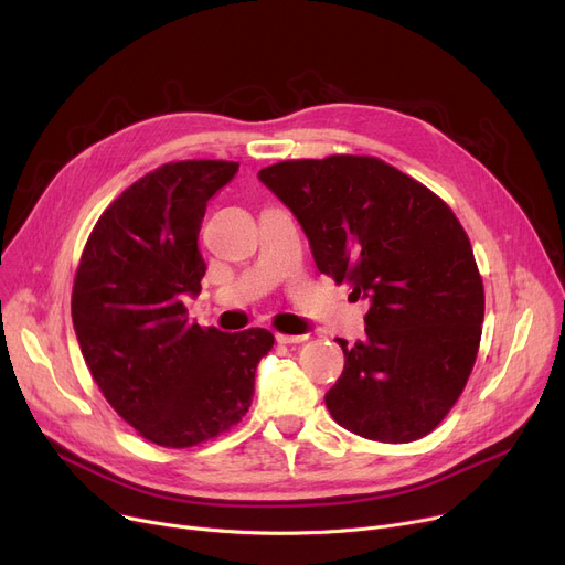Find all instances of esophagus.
<instances>
[{"label": "esophagus", "mask_w": 565, "mask_h": 565, "mask_svg": "<svg viewBox=\"0 0 565 565\" xmlns=\"http://www.w3.org/2000/svg\"><path fill=\"white\" fill-rule=\"evenodd\" d=\"M275 339H277V343L290 345V343H302V341H307V334H277Z\"/></svg>", "instance_id": "1"}]
</instances>
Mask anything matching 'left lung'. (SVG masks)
<instances>
[{"label":"left lung","mask_w":565,"mask_h":565,"mask_svg":"<svg viewBox=\"0 0 565 565\" xmlns=\"http://www.w3.org/2000/svg\"><path fill=\"white\" fill-rule=\"evenodd\" d=\"M300 220L322 275L369 298L366 339L324 396L339 426L405 444L433 433L477 362L486 292L447 201L371 156L284 160L258 171Z\"/></svg>","instance_id":"8db88e82"}]
</instances>
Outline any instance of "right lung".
<instances>
[{
    "label": "right lung",
    "mask_w": 565,
    "mask_h": 565,
    "mask_svg": "<svg viewBox=\"0 0 565 565\" xmlns=\"http://www.w3.org/2000/svg\"><path fill=\"white\" fill-rule=\"evenodd\" d=\"M237 167L181 160L141 175L105 207L79 256L71 311L84 362L118 417L158 447L190 449L231 430L275 343L260 328H201L183 302L205 275L207 199Z\"/></svg>",
    "instance_id": "1"
}]
</instances>
